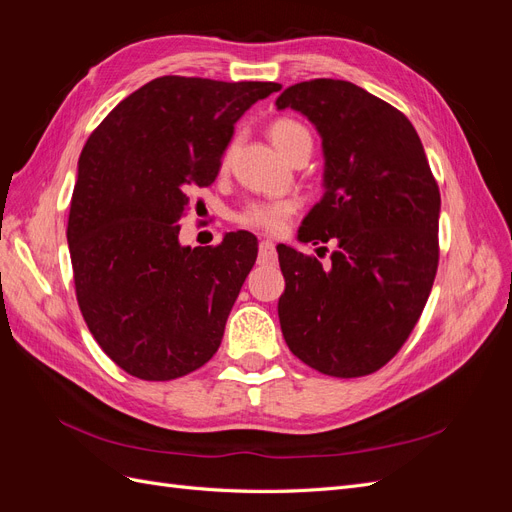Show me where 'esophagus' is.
<instances>
[{"mask_svg": "<svg viewBox=\"0 0 512 512\" xmlns=\"http://www.w3.org/2000/svg\"><path fill=\"white\" fill-rule=\"evenodd\" d=\"M275 262V245L271 239H262L258 245V265H273Z\"/></svg>", "mask_w": 512, "mask_h": 512, "instance_id": "1", "label": "esophagus"}]
</instances>
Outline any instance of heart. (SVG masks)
<instances>
[{
  "instance_id": "heart-1",
  "label": "heart",
  "mask_w": 512,
  "mask_h": 512,
  "mask_svg": "<svg viewBox=\"0 0 512 512\" xmlns=\"http://www.w3.org/2000/svg\"><path fill=\"white\" fill-rule=\"evenodd\" d=\"M269 138L273 145L280 149L284 156L290 160L294 153L303 147H312V132H309L301 121L292 117H277L269 126ZM232 145L224 151L222 168L226 170L230 164ZM297 211V203L288 198L277 200H252L237 213V224L245 228L262 230L267 235H282L288 226V220Z\"/></svg>"
}]
</instances>
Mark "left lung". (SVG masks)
<instances>
[{"label": "left lung", "instance_id": "1", "mask_svg": "<svg viewBox=\"0 0 512 512\" xmlns=\"http://www.w3.org/2000/svg\"><path fill=\"white\" fill-rule=\"evenodd\" d=\"M275 104L305 115L322 138L324 196L299 241L337 243L329 267L277 245L284 339L320 374H374L406 344L436 280L438 183L408 117L354 83H297Z\"/></svg>", "mask_w": 512, "mask_h": 512}]
</instances>
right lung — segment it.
Segmentation results:
<instances>
[{"label": "right lung", "instance_id": "right-lung-1", "mask_svg": "<svg viewBox=\"0 0 512 512\" xmlns=\"http://www.w3.org/2000/svg\"><path fill=\"white\" fill-rule=\"evenodd\" d=\"M280 89L160 76L87 138L68 215L76 301L130 376L175 380L218 352L258 241L237 230L220 245H181L179 220L190 192L218 177L239 117Z\"/></svg>", "mask_w": 512, "mask_h": 512}]
</instances>
